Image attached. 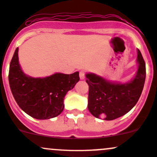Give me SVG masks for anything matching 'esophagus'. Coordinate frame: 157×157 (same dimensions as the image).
I'll list each match as a JSON object with an SVG mask.
<instances>
[{"instance_id": "esophagus-1", "label": "esophagus", "mask_w": 157, "mask_h": 157, "mask_svg": "<svg viewBox=\"0 0 157 157\" xmlns=\"http://www.w3.org/2000/svg\"><path fill=\"white\" fill-rule=\"evenodd\" d=\"M79 75H80V80H83V79L85 78V72L83 71H80Z\"/></svg>"}]
</instances>
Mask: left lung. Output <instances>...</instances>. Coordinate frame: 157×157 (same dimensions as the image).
Wrapping results in <instances>:
<instances>
[{
	"label": "left lung",
	"mask_w": 157,
	"mask_h": 157,
	"mask_svg": "<svg viewBox=\"0 0 157 157\" xmlns=\"http://www.w3.org/2000/svg\"><path fill=\"white\" fill-rule=\"evenodd\" d=\"M138 67L135 76L126 83L112 82L93 73L86 74L89 85L88 109L97 118L111 121L128 113L138 101L146 78V65L137 49Z\"/></svg>",
	"instance_id": "left-lung-1"
}]
</instances>
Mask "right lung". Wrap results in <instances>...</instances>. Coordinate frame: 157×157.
<instances>
[{"label":"right lung","instance_id":"obj_1","mask_svg":"<svg viewBox=\"0 0 157 157\" xmlns=\"http://www.w3.org/2000/svg\"><path fill=\"white\" fill-rule=\"evenodd\" d=\"M17 48L10 61L9 83L20 108L39 120L55 118L64 109V96L79 81V72L55 73L45 77H32L25 74L19 63Z\"/></svg>","mask_w":157,"mask_h":157}]
</instances>
